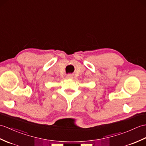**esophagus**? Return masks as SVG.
I'll return each instance as SVG.
<instances>
[{
    "label": "esophagus",
    "instance_id": "esophagus-1",
    "mask_svg": "<svg viewBox=\"0 0 146 146\" xmlns=\"http://www.w3.org/2000/svg\"><path fill=\"white\" fill-rule=\"evenodd\" d=\"M66 78L68 79H70V80H72L73 78V76L72 74H68L66 76Z\"/></svg>",
    "mask_w": 146,
    "mask_h": 146
}]
</instances>
